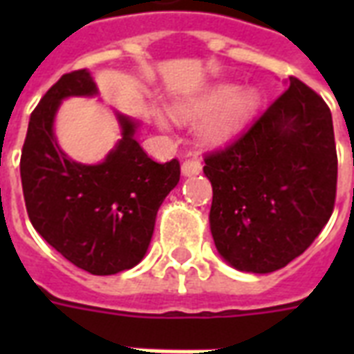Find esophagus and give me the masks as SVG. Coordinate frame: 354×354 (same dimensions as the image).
<instances>
[{"mask_svg":"<svg viewBox=\"0 0 354 354\" xmlns=\"http://www.w3.org/2000/svg\"><path fill=\"white\" fill-rule=\"evenodd\" d=\"M202 172V163L198 160H185L182 163L183 176H196Z\"/></svg>","mask_w":354,"mask_h":354,"instance_id":"obj_1","label":"esophagus"}]
</instances>
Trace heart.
Wrapping results in <instances>:
<instances>
[{
  "instance_id": "b5f03b06",
  "label": "heart",
  "mask_w": 354,
  "mask_h": 354,
  "mask_svg": "<svg viewBox=\"0 0 354 354\" xmlns=\"http://www.w3.org/2000/svg\"><path fill=\"white\" fill-rule=\"evenodd\" d=\"M261 106L257 88H239L233 82H215L171 106L172 118L196 122V138L205 149H221L239 136Z\"/></svg>"
}]
</instances>
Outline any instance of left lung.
<instances>
[{
	"mask_svg": "<svg viewBox=\"0 0 354 354\" xmlns=\"http://www.w3.org/2000/svg\"><path fill=\"white\" fill-rule=\"evenodd\" d=\"M285 84L288 90L241 139L205 158L216 252L248 274H270L299 257L335 207L329 106L296 77Z\"/></svg>",
	"mask_w": 354,
	"mask_h": 354,
	"instance_id": "1",
	"label": "left lung"
}]
</instances>
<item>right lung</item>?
I'll use <instances>...</instances> for the list:
<instances>
[{"instance_id":"add662e5","label":"right lung","mask_w":354,"mask_h":354,"mask_svg":"<svg viewBox=\"0 0 354 354\" xmlns=\"http://www.w3.org/2000/svg\"><path fill=\"white\" fill-rule=\"evenodd\" d=\"M99 95L88 69L62 75L30 113L21 150V187L32 226L60 255L93 275L141 263L163 200L180 182V163H156L139 147L141 121L113 112L121 139L99 163L71 160L55 119L69 97Z\"/></svg>"}]
</instances>
